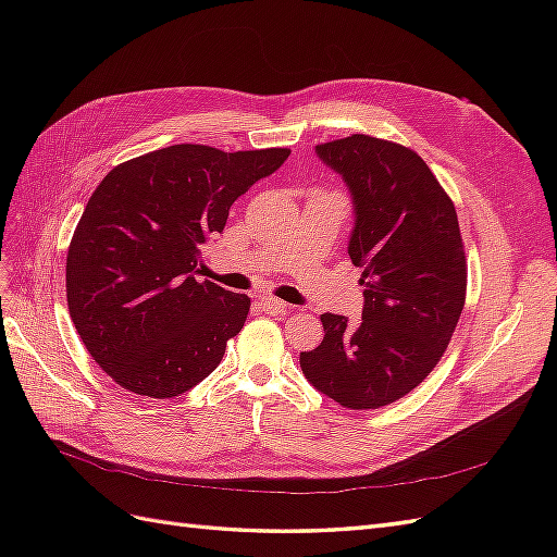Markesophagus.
<instances>
[{"label": "esophagus", "instance_id": "34e87169", "mask_svg": "<svg viewBox=\"0 0 557 557\" xmlns=\"http://www.w3.org/2000/svg\"><path fill=\"white\" fill-rule=\"evenodd\" d=\"M260 305H262V309L267 313H272V315H283V313H288V309H290L283 299H276L272 295H262L260 297Z\"/></svg>", "mask_w": 557, "mask_h": 557}]
</instances>
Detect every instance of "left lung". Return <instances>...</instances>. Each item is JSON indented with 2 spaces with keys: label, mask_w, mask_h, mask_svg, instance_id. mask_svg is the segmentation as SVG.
Returning <instances> with one entry per match:
<instances>
[{
  "label": "left lung",
  "mask_w": 557,
  "mask_h": 557,
  "mask_svg": "<svg viewBox=\"0 0 557 557\" xmlns=\"http://www.w3.org/2000/svg\"><path fill=\"white\" fill-rule=\"evenodd\" d=\"M352 195L348 256L362 267V323L323 313L325 336L299 356L315 391L346 409H381L442 360L467 295L458 213L416 150L350 134L315 146Z\"/></svg>",
  "instance_id": "1"
}]
</instances>
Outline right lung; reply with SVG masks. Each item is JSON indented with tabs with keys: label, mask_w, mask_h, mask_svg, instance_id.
I'll return each instance as SVG.
<instances>
[{
	"label": "right lung",
	"mask_w": 557,
	"mask_h": 557,
	"mask_svg": "<svg viewBox=\"0 0 557 557\" xmlns=\"http://www.w3.org/2000/svg\"><path fill=\"white\" fill-rule=\"evenodd\" d=\"M288 156L176 144L113 166L97 185L66 252V305L117 385L178 397L221 364L250 297L197 281L201 246L223 232L237 197Z\"/></svg>",
	"instance_id": "obj_1"
}]
</instances>
